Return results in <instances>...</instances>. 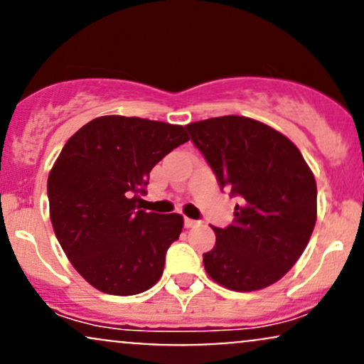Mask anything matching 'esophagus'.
Instances as JSON below:
<instances>
[{
    "label": "esophagus",
    "mask_w": 364,
    "mask_h": 364,
    "mask_svg": "<svg viewBox=\"0 0 364 364\" xmlns=\"http://www.w3.org/2000/svg\"><path fill=\"white\" fill-rule=\"evenodd\" d=\"M196 224H200L198 220H195V219H190V217H185V228H195Z\"/></svg>",
    "instance_id": "34e87169"
}]
</instances>
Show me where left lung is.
Wrapping results in <instances>:
<instances>
[{
	"mask_svg": "<svg viewBox=\"0 0 364 364\" xmlns=\"http://www.w3.org/2000/svg\"><path fill=\"white\" fill-rule=\"evenodd\" d=\"M220 190L240 203L231 225L203 253L207 274L232 291L277 282L298 262L316 223V183L298 147L277 129L245 116L186 124Z\"/></svg>",
	"mask_w": 364,
	"mask_h": 364,
	"instance_id": "left-lung-1",
	"label": "left lung"
}]
</instances>
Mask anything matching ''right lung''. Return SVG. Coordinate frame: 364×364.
Wrapping results in <instances>:
<instances>
[{
  "label": "right lung",
  "instance_id": "1",
  "mask_svg": "<svg viewBox=\"0 0 364 364\" xmlns=\"http://www.w3.org/2000/svg\"><path fill=\"white\" fill-rule=\"evenodd\" d=\"M178 124L101 116L65 144L48 178L54 235L95 289L132 296L150 289L183 229L179 214L140 210L149 174L188 141Z\"/></svg>",
  "mask_w": 364,
  "mask_h": 364
}]
</instances>
